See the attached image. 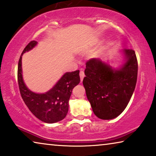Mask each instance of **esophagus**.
I'll return each mask as SVG.
<instances>
[{
	"label": "esophagus",
	"mask_w": 156,
	"mask_h": 156,
	"mask_svg": "<svg viewBox=\"0 0 156 156\" xmlns=\"http://www.w3.org/2000/svg\"><path fill=\"white\" fill-rule=\"evenodd\" d=\"M80 76L81 81H82V80H83V79H84V76H85L84 71H82V70H81L80 72Z\"/></svg>",
	"instance_id": "1"
}]
</instances>
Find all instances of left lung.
Listing matches in <instances>:
<instances>
[{"instance_id": "obj_1", "label": "left lung", "mask_w": 156, "mask_h": 156, "mask_svg": "<svg viewBox=\"0 0 156 156\" xmlns=\"http://www.w3.org/2000/svg\"><path fill=\"white\" fill-rule=\"evenodd\" d=\"M126 62L119 69L92 58L87 62L83 80L86 94L98 118L109 120L126 107L135 89L138 61L135 51L124 50Z\"/></svg>"}]
</instances>
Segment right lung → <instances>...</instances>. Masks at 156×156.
Returning <instances> with one entry per match:
<instances>
[{"label":"right lung","mask_w":156,"mask_h":156,"mask_svg":"<svg viewBox=\"0 0 156 156\" xmlns=\"http://www.w3.org/2000/svg\"><path fill=\"white\" fill-rule=\"evenodd\" d=\"M37 42H30L23 50L19 59L18 82L19 89L25 104L30 111L40 121L48 123H56L65 118L69 108L72 91L80 82V70L67 72L53 87L44 94H36L25 86L22 76V55L30 50Z\"/></svg>","instance_id":"obj_1"}]
</instances>
